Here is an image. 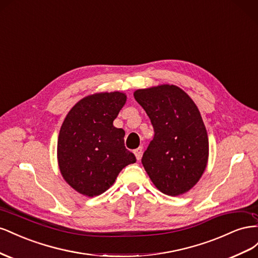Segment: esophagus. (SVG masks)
Returning a JSON list of instances; mask_svg holds the SVG:
<instances>
[{
  "mask_svg": "<svg viewBox=\"0 0 258 258\" xmlns=\"http://www.w3.org/2000/svg\"><path fill=\"white\" fill-rule=\"evenodd\" d=\"M134 153H135V157H136V159L139 161L142 159V156H143V148L142 147H139V148H137V149H135L134 150Z\"/></svg>",
  "mask_w": 258,
  "mask_h": 258,
  "instance_id": "esophagus-1",
  "label": "esophagus"
}]
</instances>
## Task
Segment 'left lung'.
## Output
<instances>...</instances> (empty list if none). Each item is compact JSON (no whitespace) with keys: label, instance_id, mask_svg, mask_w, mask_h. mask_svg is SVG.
Here are the masks:
<instances>
[{"label":"left lung","instance_id":"8db88e82","mask_svg":"<svg viewBox=\"0 0 258 258\" xmlns=\"http://www.w3.org/2000/svg\"><path fill=\"white\" fill-rule=\"evenodd\" d=\"M134 97L154 130L142 159L147 174L164 195L186 194L201 178L209 159V138L200 111L176 85L137 90Z\"/></svg>","mask_w":258,"mask_h":258}]
</instances>
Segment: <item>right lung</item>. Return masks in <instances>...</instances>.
<instances>
[{
    "mask_svg": "<svg viewBox=\"0 0 258 258\" xmlns=\"http://www.w3.org/2000/svg\"><path fill=\"white\" fill-rule=\"evenodd\" d=\"M125 101L126 95L120 92L90 95L66 116L58 136V165L63 179L81 195L104 194L125 166L136 162L124 146L125 132L113 126Z\"/></svg>",
    "mask_w": 258,
    "mask_h": 258,
    "instance_id": "obj_1",
    "label": "right lung"
}]
</instances>
